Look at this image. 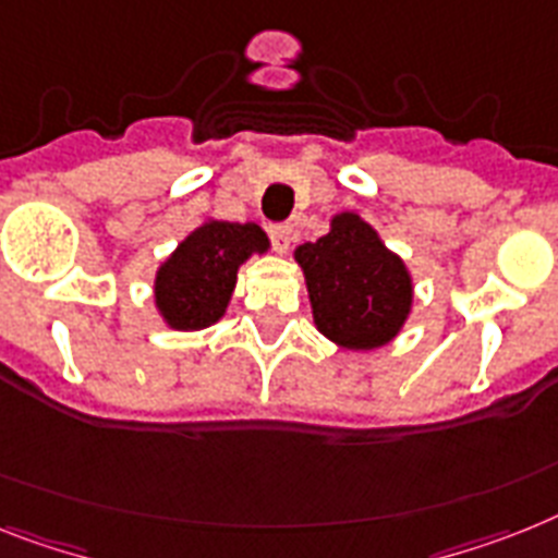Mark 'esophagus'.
Segmentation results:
<instances>
[{
    "label": "esophagus",
    "instance_id": "esophagus-1",
    "mask_svg": "<svg viewBox=\"0 0 558 558\" xmlns=\"http://www.w3.org/2000/svg\"><path fill=\"white\" fill-rule=\"evenodd\" d=\"M268 233H270V242H274V247L279 253L288 251L290 242H293V225H290V222L268 225Z\"/></svg>",
    "mask_w": 558,
    "mask_h": 558
}]
</instances>
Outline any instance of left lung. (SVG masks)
I'll return each mask as SVG.
<instances>
[{
    "instance_id": "left-lung-1",
    "label": "left lung",
    "mask_w": 558,
    "mask_h": 558,
    "mask_svg": "<svg viewBox=\"0 0 558 558\" xmlns=\"http://www.w3.org/2000/svg\"><path fill=\"white\" fill-rule=\"evenodd\" d=\"M313 319L351 351L388 344L411 313L413 284L404 262L381 245L356 214H339L330 233L296 247Z\"/></svg>"
}]
</instances>
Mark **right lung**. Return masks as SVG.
Here are the masks:
<instances>
[{"instance_id":"add662e5","label":"right lung","mask_w":558,"mask_h":558,"mask_svg":"<svg viewBox=\"0 0 558 558\" xmlns=\"http://www.w3.org/2000/svg\"><path fill=\"white\" fill-rule=\"evenodd\" d=\"M268 251L259 225L207 222L177 247L156 274V305L170 328L199 330L222 319L239 265Z\"/></svg>"}]
</instances>
